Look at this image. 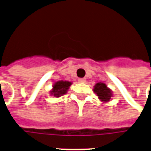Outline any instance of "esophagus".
I'll use <instances>...</instances> for the list:
<instances>
[{"label": "esophagus", "instance_id": "esophagus-1", "mask_svg": "<svg viewBox=\"0 0 151 151\" xmlns=\"http://www.w3.org/2000/svg\"><path fill=\"white\" fill-rule=\"evenodd\" d=\"M78 83H86V78H79L78 79Z\"/></svg>", "mask_w": 151, "mask_h": 151}]
</instances>
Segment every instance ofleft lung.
Segmentation results:
<instances>
[{"instance_id": "left-lung-1", "label": "left lung", "mask_w": 151, "mask_h": 151, "mask_svg": "<svg viewBox=\"0 0 151 151\" xmlns=\"http://www.w3.org/2000/svg\"><path fill=\"white\" fill-rule=\"evenodd\" d=\"M93 90L96 93L97 96H99L101 101L106 102V101H109L110 99H111V91H110V89L107 88L106 85L104 84V83H98L97 84H96Z\"/></svg>"}]
</instances>
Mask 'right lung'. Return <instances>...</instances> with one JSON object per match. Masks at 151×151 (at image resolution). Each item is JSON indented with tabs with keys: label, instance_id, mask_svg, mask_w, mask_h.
<instances>
[{
	"label": "right lung",
	"instance_id": "obj_1",
	"mask_svg": "<svg viewBox=\"0 0 151 151\" xmlns=\"http://www.w3.org/2000/svg\"><path fill=\"white\" fill-rule=\"evenodd\" d=\"M72 83L70 82H67V81H58L53 86V89L51 92L52 95H54V96L59 97L65 94L71 86Z\"/></svg>",
	"mask_w": 151,
	"mask_h": 151
}]
</instances>
